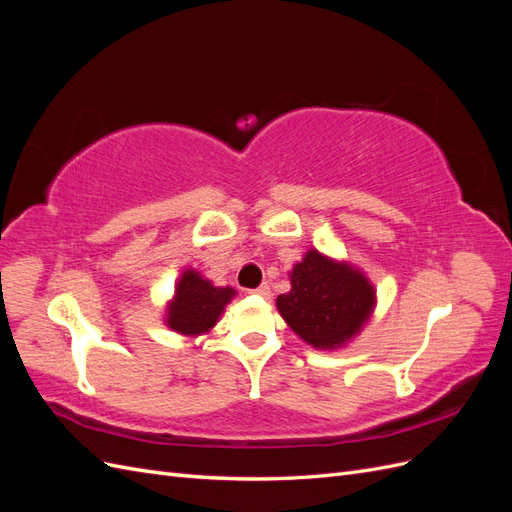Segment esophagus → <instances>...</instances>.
I'll return each mask as SVG.
<instances>
[{"mask_svg":"<svg viewBox=\"0 0 512 512\" xmlns=\"http://www.w3.org/2000/svg\"><path fill=\"white\" fill-rule=\"evenodd\" d=\"M252 294H256V297H262V299H269L271 297V288L267 286V284H262V286H258V288H254V290H250Z\"/></svg>","mask_w":512,"mask_h":512,"instance_id":"34e87169","label":"esophagus"}]
</instances>
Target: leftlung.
<instances>
[{
	"instance_id": "left-lung-1",
	"label": "left lung",
	"mask_w": 512,
	"mask_h": 512,
	"mask_svg": "<svg viewBox=\"0 0 512 512\" xmlns=\"http://www.w3.org/2000/svg\"><path fill=\"white\" fill-rule=\"evenodd\" d=\"M290 292L277 297L288 327L314 348L342 346L361 331L376 294L365 275L348 265L307 252L294 265Z\"/></svg>"
}]
</instances>
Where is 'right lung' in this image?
Returning a JSON list of instances; mask_svg holds the SVG:
<instances>
[{"mask_svg": "<svg viewBox=\"0 0 512 512\" xmlns=\"http://www.w3.org/2000/svg\"><path fill=\"white\" fill-rule=\"evenodd\" d=\"M232 297H235L232 288H215L196 271H185L177 284L175 301L168 305L166 324L183 335L205 333L218 322L224 305Z\"/></svg>", "mask_w": 512, "mask_h": 512, "instance_id": "add662e5", "label": "right lung"}]
</instances>
